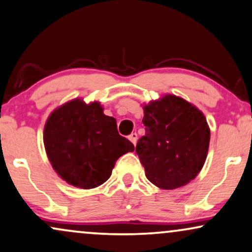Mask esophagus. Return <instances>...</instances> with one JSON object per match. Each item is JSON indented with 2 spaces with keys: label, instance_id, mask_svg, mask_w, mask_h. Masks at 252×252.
Listing matches in <instances>:
<instances>
[{
  "label": "esophagus",
  "instance_id": "obj_1",
  "mask_svg": "<svg viewBox=\"0 0 252 252\" xmlns=\"http://www.w3.org/2000/svg\"><path fill=\"white\" fill-rule=\"evenodd\" d=\"M128 139L132 141L133 145H136V140H138V134H136L135 132L132 133V134L128 136Z\"/></svg>",
  "mask_w": 252,
  "mask_h": 252
}]
</instances>
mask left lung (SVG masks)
<instances>
[{"mask_svg": "<svg viewBox=\"0 0 252 252\" xmlns=\"http://www.w3.org/2000/svg\"><path fill=\"white\" fill-rule=\"evenodd\" d=\"M146 133L135 152L146 178L161 189H175L197 176L206 162L210 129L204 114L185 99L166 94L144 105Z\"/></svg>", "mask_w": 252, "mask_h": 252, "instance_id": "8db88e82", "label": "left lung"}]
</instances>
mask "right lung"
<instances>
[{"instance_id":"1","label":"right lung","mask_w":252,"mask_h":252,"mask_svg":"<svg viewBox=\"0 0 252 252\" xmlns=\"http://www.w3.org/2000/svg\"><path fill=\"white\" fill-rule=\"evenodd\" d=\"M43 140L55 172L69 185L91 189L107 181L116 161L134 151L119 135L117 120L104 114L98 101L73 99L50 114Z\"/></svg>"}]
</instances>
